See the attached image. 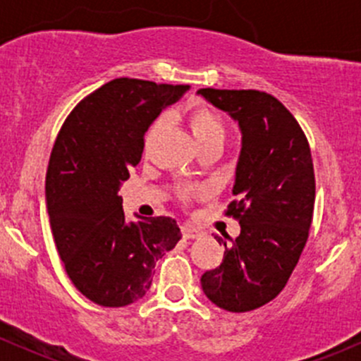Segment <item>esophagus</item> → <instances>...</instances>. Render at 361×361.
Masks as SVG:
<instances>
[{
    "mask_svg": "<svg viewBox=\"0 0 361 361\" xmlns=\"http://www.w3.org/2000/svg\"><path fill=\"white\" fill-rule=\"evenodd\" d=\"M181 232H183L185 239H197L202 235V232L199 231V228L192 227V225H185V227L181 228Z\"/></svg>",
    "mask_w": 361,
    "mask_h": 361,
    "instance_id": "34e87169",
    "label": "esophagus"
}]
</instances>
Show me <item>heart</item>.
I'll return each mask as SVG.
<instances>
[{
  "mask_svg": "<svg viewBox=\"0 0 361 361\" xmlns=\"http://www.w3.org/2000/svg\"><path fill=\"white\" fill-rule=\"evenodd\" d=\"M185 122H187L199 150H204V148H216V150H221L224 148L228 136V129L227 123L224 122V118L216 111H213L207 106H195L185 115ZM160 126H162V120L160 118L152 123L147 136H145V148L150 147L152 140H154L155 133H157Z\"/></svg>",
  "mask_w": 361,
  "mask_h": 361,
  "instance_id": "1",
  "label": "heart"
}]
</instances>
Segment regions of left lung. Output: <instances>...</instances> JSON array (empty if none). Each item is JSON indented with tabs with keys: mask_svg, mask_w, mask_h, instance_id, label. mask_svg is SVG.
Returning <instances> with one entry per match:
<instances>
[{
	"mask_svg": "<svg viewBox=\"0 0 361 361\" xmlns=\"http://www.w3.org/2000/svg\"><path fill=\"white\" fill-rule=\"evenodd\" d=\"M213 106L238 120L243 148L235 169L234 201L225 214L241 224L224 260L206 271V297L231 312L262 307L278 297L300 258L314 211L311 148L295 116L260 90L201 89Z\"/></svg>",
	"mask_w": 361,
	"mask_h": 361,
	"instance_id": "8db88e82",
	"label": "left lung"
}]
</instances>
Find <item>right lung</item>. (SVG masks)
Returning a JSON list of instances; mask_svg holds the SVG:
<instances>
[{"mask_svg": "<svg viewBox=\"0 0 361 361\" xmlns=\"http://www.w3.org/2000/svg\"><path fill=\"white\" fill-rule=\"evenodd\" d=\"M187 90L115 78L83 97L57 134L45 181L50 227L69 279L94 304L140 300L155 262L181 239L169 216L127 224L118 190L140 164L150 123Z\"/></svg>", "mask_w": 361, "mask_h": 361, "instance_id": "obj_1", "label": "right lung"}]
</instances>
